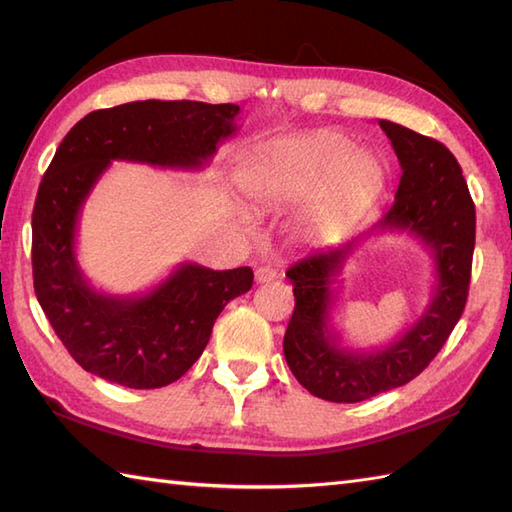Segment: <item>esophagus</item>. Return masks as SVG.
Returning a JSON list of instances; mask_svg holds the SVG:
<instances>
[{
	"label": "esophagus",
	"mask_w": 512,
	"mask_h": 512,
	"mask_svg": "<svg viewBox=\"0 0 512 512\" xmlns=\"http://www.w3.org/2000/svg\"><path fill=\"white\" fill-rule=\"evenodd\" d=\"M277 279V270L270 268V266H259L255 270V281L257 284H268V281H275Z\"/></svg>",
	"instance_id": "obj_1"
}]
</instances>
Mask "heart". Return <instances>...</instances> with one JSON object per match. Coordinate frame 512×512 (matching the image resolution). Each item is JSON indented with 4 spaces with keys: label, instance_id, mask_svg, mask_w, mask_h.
Instances as JSON below:
<instances>
[{
    "label": "heart",
    "instance_id": "1",
    "mask_svg": "<svg viewBox=\"0 0 512 512\" xmlns=\"http://www.w3.org/2000/svg\"><path fill=\"white\" fill-rule=\"evenodd\" d=\"M237 187L259 213L306 206L301 224L317 237L352 228L385 189V167L341 132H314L255 147Z\"/></svg>",
    "mask_w": 512,
    "mask_h": 512
}]
</instances>
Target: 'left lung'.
<instances>
[{"instance_id": "obj_1", "label": "left lung", "mask_w": 512, "mask_h": 512, "mask_svg": "<svg viewBox=\"0 0 512 512\" xmlns=\"http://www.w3.org/2000/svg\"><path fill=\"white\" fill-rule=\"evenodd\" d=\"M394 147L402 176L391 209L339 248L317 250L288 268L295 312L284 336V356L312 396L330 402H361L407 385L447 343L469 297L475 248V206L458 160L442 143L391 121H378ZM420 238L434 259L432 301L421 317L378 351H354L331 325L338 277L363 238L378 232Z\"/></svg>"}]
</instances>
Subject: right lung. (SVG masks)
Returning <instances> with one entry per match:
<instances>
[{"mask_svg":"<svg viewBox=\"0 0 512 512\" xmlns=\"http://www.w3.org/2000/svg\"><path fill=\"white\" fill-rule=\"evenodd\" d=\"M239 105L136 101L76 123L43 176L32 211L35 295L65 350L85 372L129 389L171 385L211 339L215 319L253 286L248 266L182 262L140 295L96 290L76 259V228L112 160L198 171L237 132Z\"/></svg>","mask_w":512,"mask_h":512,"instance_id":"1","label":"right lung"}]
</instances>
